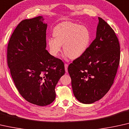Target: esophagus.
Segmentation results:
<instances>
[{"instance_id": "obj_1", "label": "esophagus", "mask_w": 129, "mask_h": 129, "mask_svg": "<svg viewBox=\"0 0 129 129\" xmlns=\"http://www.w3.org/2000/svg\"><path fill=\"white\" fill-rule=\"evenodd\" d=\"M68 64H65V72H68V70H67V68H68Z\"/></svg>"}]
</instances>
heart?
<instances>
[{"instance_id":"heart-1","label":"heart","mask_w":129,"mask_h":129,"mask_svg":"<svg viewBox=\"0 0 129 129\" xmlns=\"http://www.w3.org/2000/svg\"><path fill=\"white\" fill-rule=\"evenodd\" d=\"M53 36L47 39L49 52L57 57L63 50L65 57L76 59L86 52L89 46L91 36L88 27L70 21L57 24L53 28Z\"/></svg>"}]
</instances>
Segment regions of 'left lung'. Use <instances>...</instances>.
<instances>
[{"label": "left lung", "instance_id": "8db88e82", "mask_svg": "<svg viewBox=\"0 0 129 129\" xmlns=\"http://www.w3.org/2000/svg\"><path fill=\"white\" fill-rule=\"evenodd\" d=\"M98 20L95 39L68 68L74 96L85 104L106 95L113 83L120 62V44L115 33L104 20Z\"/></svg>", "mask_w": 129, "mask_h": 129}]
</instances>
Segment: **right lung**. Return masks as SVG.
<instances>
[{"instance_id":"right-lung-1","label":"right lung","mask_w":129,"mask_h":129,"mask_svg":"<svg viewBox=\"0 0 129 129\" xmlns=\"http://www.w3.org/2000/svg\"><path fill=\"white\" fill-rule=\"evenodd\" d=\"M42 16L22 20L11 36L7 59L20 94L28 102L46 106L55 99V88L65 74L64 62L46 48L47 24Z\"/></svg>"}]
</instances>
